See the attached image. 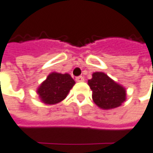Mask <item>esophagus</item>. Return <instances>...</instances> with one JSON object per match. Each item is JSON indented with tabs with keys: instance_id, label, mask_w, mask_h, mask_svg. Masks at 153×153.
<instances>
[{
	"instance_id": "1",
	"label": "esophagus",
	"mask_w": 153,
	"mask_h": 153,
	"mask_svg": "<svg viewBox=\"0 0 153 153\" xmlns=\"http://www.w3.org/2000/svg\"><path fill=\"white\" fill-rule=\"evenodd\" d=\"M76 82H84V78L82 77V76H78V77H76Z\"/></svg>"
}]
</instances>
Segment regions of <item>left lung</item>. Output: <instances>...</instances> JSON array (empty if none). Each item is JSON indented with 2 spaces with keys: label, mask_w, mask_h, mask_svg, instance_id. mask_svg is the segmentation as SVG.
Wrapping results in <instances>:
<instances>
[{
  "label": "left lung",
  "mask_w": 153,
  "mask_h": 153,
  "mask_svg": "<svg viewBox=\"0 0 153 153\" xmlns=\"http://www.w3.org/2000/svg\"><path fill=\"white\" fill-rule=\"evenodd\" d=\"M88 84L92 91L94 103L102 109L116 108L126 100V89L104 72H94Z\"/></svg>",
  "instance_id": "left-lung-1"
}]
</instances>
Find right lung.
Instances as JSON below:
<instances>
[{"instance_id": "right-lung-1", "label": "right lung", "mask_w": 153, "mask_h": 153, "mask_svg": "<svg viewBox=\"0 0 153 153\" xmlns=\"http://www.w3.org/2000/svg\"><path fill=\"white\" fill-rule=\"evenodd\" d=\"M74 84L75 82L70 74L51 72L38 87L36 92L43 103L54 105L67 97Z\"/></svg>"}]
</instances>
